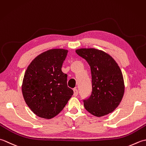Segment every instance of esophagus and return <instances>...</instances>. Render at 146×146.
<instances>
[{"mask_svg":"<svg viewBox=\"0 0 146 146\" xmlns=\"http://www.w3.org/2000/svg\"><path fill=\"white\" fill-rule=\"evenodd\" d=\"M73 91H74V96H77V95H78V91H77V89H76V88L74 89Z\"/></svg>","mask_w":146,"mask_h":146,"instance_id":"obj_1","label":"esophagus"}]
</instances>
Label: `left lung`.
Returning <instances> with one entry per match:
<instances>
[{
  "instance_id": "8db88e82",
  "label": "left lung",
  "mask_w": 146,
  "mask_h": 146,
  "mask_svg": "<svg viewBox=\"0 0 146 146\" xmlns=\"http://www.w3.org/2000/svg\"><path fill=\"white\" fill-rule=\"evenodd\" d=\"M77 54L90 65L92 93L84 100L85 109L98 117L113 111L122 100L125 85L122 72L112 56L96 48H79Z\"/></svg>"
}]
</instances>
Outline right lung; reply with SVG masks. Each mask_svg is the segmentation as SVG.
Listing matches in <instances>:
<instances>
[{"instance_id": "add662e5", "label": "right lung", "mask_w": 146, "mask_h": 146, "mask_svg": "<svg viewBox=\"0 0 146 146\" xmlns=\"http://www.w3.org/2000/svg\"><path fill=\"white\" fill-rule=\"evenodd\" d=\"M68 50L50 49L38 55L28 65L22 83L26 103L38 117L51 119L59 114L74 92L68 88L62 66Z\"/></svg>"}]
</instances>
